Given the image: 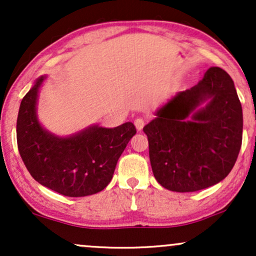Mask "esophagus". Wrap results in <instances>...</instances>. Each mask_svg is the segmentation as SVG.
I'll list each match as a JSON object with an SVG mask.
<instances>
[{
	"label": "esophagus",
	"instance_id": "1",
	"mask_svg": "<svg viewBox=\"0 0 256 256\" xmlns=\"http://www.w3.org/2000/svg\"><path fill=\"white\" fill-rule=\"evenodd\" d=\"M144 125H146V122L143 119L138 118L134 120V126H136L137 131H142L143 128H144Z\"/></svg>",
	"mask_w": 256,
	"mask_h": 256
}]
</instances>
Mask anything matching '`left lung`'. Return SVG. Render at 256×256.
I'll use <instances>...</instances> for the list:
<instances>
[{
	"mask_svg": "<svg viewBox=\"0 0 256 256\" xmlns=\"http://www.w3.org/2000/svg\"><path fill=\"white\" fill-rule=\"evenodd\" d=\"M143 131L158 184L176 192L222 182L242 144L243 113L234 80L210 67L192 89L179 91L155 110Z\"/></svg>",
	"mask_w": 256,
	"mask_h": 256,
	"instance_id": "1",
	"label": "left lung"
}]
</instances>
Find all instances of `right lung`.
Wrapping results in <instances>:
<instances>
[{
    "mask_svg": "<svg viewBox=\"0 0 256 256\" xmlns=\"http://www.w3.org/2000/svg\"><path fill=\"white\" fill-rule=\"evenodd\" d=\"M46 79L40 76L34 80L18 114V149L26 168L40 185L64 196L83 198L102 192L136 128L128 122L112 128L94 124L70 136L52 134L37 116L38 94Z\"/></svg>",
    "mask_w": 256,
    "mask_h": 256,
    "instance_id": "obj_1",
    "label": "right lung"
}]
</instances>
